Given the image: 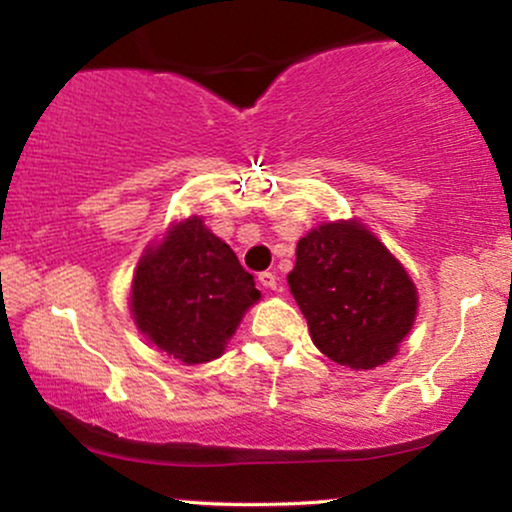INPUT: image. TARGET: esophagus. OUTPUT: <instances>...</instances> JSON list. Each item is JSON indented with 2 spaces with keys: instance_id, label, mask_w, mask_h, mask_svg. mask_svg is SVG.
Here are the masks:
<instances>
[{
  "instance_id": "1",
  "label": "esophagus",
  "mask_w": 512,
  "mask_h": 512,
  "mask_svg": "<svg viewBox=\"0 0 512 512\" xmlns=\"http://www.w3.org/2000/svg\"><path fill=\"white\" fill-rule=\"evenodd\" d=\"M257 279H260V284L267 291H279L281 289V286H279V276H276L274 272H262L260 276H257Z\"/></svg>"
}]
</instances>
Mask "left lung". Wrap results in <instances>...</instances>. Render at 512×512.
<instances>
[{"label": "left lung", "instance_id": "left-lung-1", "mask_svg": "<svg viewBox=\"0 0 512 512\" xmlns=\"http://www.w3.org/2000/svg\"><path fill=\"white\" fill-rule=\"evenodd\" d=\"M289 289L315 346L339 366H383L414 325L409 274L358 221L322 223L298 240Z\"/></svg>", "mask_w": 512, "mask_h": 512}]
</instances>
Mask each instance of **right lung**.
I'll use <instances>...</instances> for the list:
<instances>
[{"label": "right lung", "instance_id": "add662e5", "mask_svg": "<svg viewBox=\"0 0 512 512\" xmlns=\"http://www.w3.org/2000/svg\"><path fill=\"white\" fill-rule=\"evenodd\" d=\"M255 301L260 291L252 274L197 216L173 226L158 248L146 250L132 284L137 327L182 363L219 358Z\"/></svg>", "mask_w": 512, "mask_h": 512}]
</instances>
